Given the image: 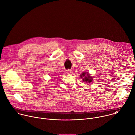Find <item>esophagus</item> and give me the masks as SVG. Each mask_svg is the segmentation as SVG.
<instances>
[{"label":"esophagus","instance_id":"esophagus-1","mask_svg":"<svg viewBox=\"0 0 135 135\" xmlns=\"http://www.w3.org/2000/svg\"><path fill=\"white\" fill-rule=\"evenodd\" d=\"M67 73L68 75H71L73 73V70L71 69H68V70H67Z\"/></svg>","mask_w":135,"mask_h":135}]
</instances>
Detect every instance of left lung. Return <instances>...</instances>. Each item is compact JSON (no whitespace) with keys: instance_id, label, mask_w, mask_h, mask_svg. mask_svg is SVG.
<instances>
[{"instance_id":"left-lung-1","label":"left lung","mask_w":135,"mask_h":135,"mask_svg":"<svg viewBox=\"0 0 135 135\" xmlns=\"http://www.w3.org/2000/svg\"><path fill=\"white\" fill-rule=\"evenodd\" d=\"M82 77L83 78L82 80L84 82L90 83L92 81V78L86 72H84V73L82 74V75H81V78H82Z\"/></svg>"}]
</instances>
